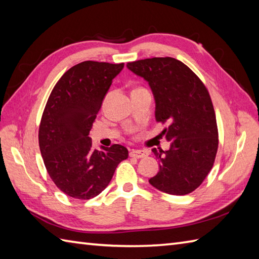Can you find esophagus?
<instances>
[{
	"instance_id": "esophagus-1",
	"label": "esophagus",
	"mask_w": 259,
	"mask_h": 259,
	"mask_svg": "<svg viewBox=\"0 0 259 259\" xmlns=\"http://www.w3.org/2000/svg\"><path fill=\"white\" fill-rule=\"evenodd\" d=\"M130 157H135V158H145L148 155H149V152L147 150H141V149H133L130 151Z\"/></svg>"
}]
</instances>
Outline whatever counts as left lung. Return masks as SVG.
<instances>
[{"instance_id":"obj_1","label":"left lung","mask_w":259,"mask_h":259,"mask_svg":"<svg viewBox=\"0 0 259 259\" xmlns=\"http://www.w3.org/2000/svg\"><path fill=\"white\" fill-rule=\"evenodd\" d=\"M149 83L156 100L157 122L171 142L167 151L153 148L158 174L149 179L170 195L194 191L210 171L218 149V128L211 98L195 72L177 59L151 58L126 64Z\"/></svg>"}]
</instances>
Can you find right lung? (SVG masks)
<instances>
[{
	"mask_svg": "<svg viewBox=\"0 0 259 259\" xmlns=\"http://www.w3.org/2000/svg\"><path fill=\"white\" fill-rule=\"evenodd\" d=\"M124 63L84 61L54 85L38 128L43 162L58 188L75 199H91L106 189L128 149L112 145L92 149L89 136L104 96Z\"/></svg>",
	"mask_w": 259,
	"mask_h": 259,
	"instance_id": "obj_1",
	"label": "right lung"
}]
</instances>
